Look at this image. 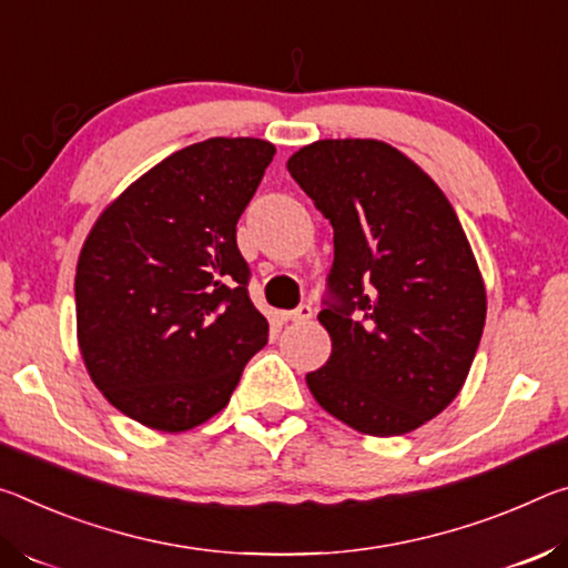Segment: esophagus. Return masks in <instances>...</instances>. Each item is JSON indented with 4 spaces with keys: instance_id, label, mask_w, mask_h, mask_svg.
<instances>
[{
    "instance_id": "34e87169",
    "label": "esophagus",
    "mask_w": 568,
    "mask_h": 568,
    "mask_svg": "<svg viewBox=\"0 0 568 568\" xmlns=\"http://www.w3.org/2000/svg\"><path fill=\"white\" fill-rule=\"evenodd\" d=\"M282 320L284 322H306V320H312V306L310 304L296 306L294 312H284Z\"/></svg>"
}]
</instances>
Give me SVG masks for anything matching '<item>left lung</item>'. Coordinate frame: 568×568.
Here are the masks:
<instances>
[{
  "instance_id": "left-lung-1",
  "label": "left lung",
  "mask_w": 568,
  "mask_h": 568,
  "mask_svg": "<svg viewBox=\"0 0 568 568\" xmlns=\"http://www.w3.org/2000/svg\"><path fill=\"white\" fill-rule=\"evenodd\" d=\"M334 229L332 355L314 399L362 435L413 433L466 385L486 324V284L440 185L372 138H327L286 161Z\"/></svg>"
}]
</instances>
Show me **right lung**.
<instances>
[{
  "label": "right lung",
  "mask_w": 568,
  "mask_h": 568,
  "mask_svg": "<svg viewBox=\"0 0 568 568\" xmlns=\"http://www.w3.org/2000/svg\"><path fill=\"white\" fill-rule=\"evenodd\" d=\"M274 153L262 138L181 148L92 223L74 274L78 347L130 420L161 433L211 420L266 345L236 223Z\"/></svg>",
  "instance_id": "add662e5"
}]
</instances>
